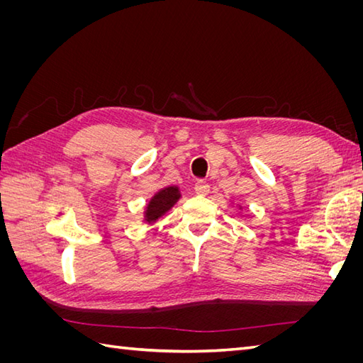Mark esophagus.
<instances>
[{"label": "esophagus", "mask_w": 363, "mask_h": 363, "mask_svg": "<svg viewBox=\"0 0 363 363\" xmlns=\"http://www.w3.org/2000/svg\"><path fill=\"white\" fill-rule=\"evenodd\" d=\"M195 192L199 195H207L211 192V186H208V183L204 180H199L195 183Z\"/></svg>", "instance_id": "obj_1"}]
</instances>
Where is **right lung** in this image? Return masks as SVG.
Segmentation results:
<instances>
[{"mask_svg": "<svg viewBox=\"0 0 363 363\" xmlns=\"http://www.w3.org/2000/svg\"><path fill=\"white\" fill-rule=\"evenodd\" d=\"M180 191L177 186H168L151 196L145 208V221L148 224L156 223L160 216L167 213L169 208L180 200Z\"/></svg>", "mask_w": 363, "mask_h": 363, "instance_id": "1", "label": "right lung"}]
</instances>
